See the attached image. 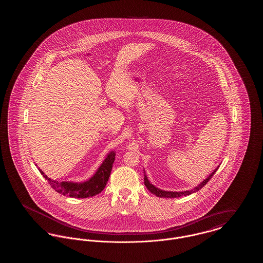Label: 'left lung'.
<instances>
[{"label":"left lung","instance_id":"1","mask_svg":"<svg viewBox=\"0 0 263 263\" xmlns=\"http://www.w3.org/2000/svg\"><path fill=\"white\" fill-rule=\"evenodd\" d=\"M218 167H219V166H218ZM218 167H217L215 171H213L212 174L209 175L205 180H203L200 184H198L196 187H194L193 189H191V190H186V191H179V192H176V191H175H175H165V190L159 189V188L154 186L152 183H150V181H149V179L147 178V175H144V183H145L146 187L148 188L153 194H155V195L158 196V197H161V198H162V197H163V198H177V197H180V196H186V195H189V194H191V193H194V192L198 191L199 189L203 187V186L211 179V177L214 175V174L217 172Z\"/></svg>","mask_w":263,"mask_h":263}]
</instances>
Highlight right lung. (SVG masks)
I'll list each match as a JSON object with an SVG mask.
<instances>
[{"label": "right lung", "instance_id": "1", "mask_svg": "<svg viewBox=\"0 0 263 263\" xmlns=\"http://www.w3.org/2000/svg\"><path fill=\"white\" fill-rule=\"evenodd\" d=\"M115 159V153L110 152L103 163L100 164L97 173L88 180L84 182H71V181H57L49 178L44 173L39 170L40 174L48 181L51 187L64 196L72 198H87L100 193L107 183L109 175L112 170V164Z\"/></svg>", "mask_w": 263, "mask_h": 263}]
</instances>
